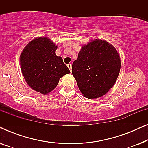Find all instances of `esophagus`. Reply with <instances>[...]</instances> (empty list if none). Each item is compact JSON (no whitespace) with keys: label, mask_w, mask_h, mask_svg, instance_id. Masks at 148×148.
<instances>
[{"label":"esophagus","mask_w":148,"mask_h":148,"mask_svg":"<svg viewBox=\"0 0 148 148\" xmlns=\"http://www.w3.org/2000/svg\"><path fill=\"white\" fill-rule=\"evenodd\" d=\"M67 66H68V68L69 69L70 71L71 72V64H67Z\"/></svg>","instance_id":"34e87169"}]
</instances>
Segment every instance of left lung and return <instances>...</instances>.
I'll use <instances>...</instances> for the list:
<instances>
[{
  "label": "left lung",
  "mask_w": 148,
  "mask_h": 148,
  "mask_svg": "<svg viewBox=\"0 0 148 148\" xmlns=\"http://www.w3.org/2000/svg\"><path fill=\"white\" fill-rule=\"evenodd\" d=\"M121 69L116 50L104 40H95L82 46L72 64V74L88 98L104 96L114 86Z\"/></svg>",
  "instance_id": "1"
}]
</instances>
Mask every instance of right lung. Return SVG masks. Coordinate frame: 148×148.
I'll list each match as a JSON object with an SVG mask.
<instances>
[{"label":"right lung","instance_id":"right-lung-1","mask_svg":"<svg viewBox=\"0 0 148 148\" xmlns=\"http://www.w3.org/2000/svg\"><path fill=\"white\" fill-rule=\"evenodd\" d=\"M56 48L48 38H37L25 46L21 54L20 64L26 82L41 94L51 92L60 77L70 73L62 57L56 55Z\"/></svg>","mask_w":148,"mask_h":148}]
</instances>
